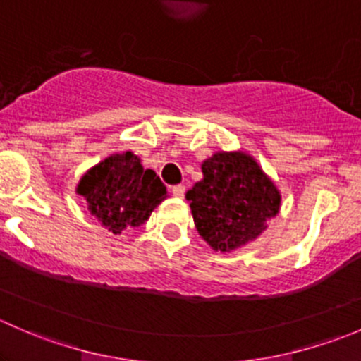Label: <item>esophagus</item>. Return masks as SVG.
I'll return each instance as SVG.
<instances>
[{"label":"esophagus","instance_id":"obj_1","mask_svg":"<svg viewBox=\"0 0 361 361\" xmlns=\"http://www.w3.org/2000/svg\"><path fill=\"white\" fill-rule=\"evenodd\" d=\"M171 192H173V195H176V197H185V185H174V187L171 188Z\"/></svg>","mask_w":361,"mask_h":361}]
</instances>
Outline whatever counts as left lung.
Here are the masks:
<instances>
[{
	"label": "left lung",
	"mask_w": 361,
	"mask_h": 361,
	"mask_svg": "<svg viewBox=\"0 0 361 361\" xmlns=\"http://www.w3.org/2000/svg\"><path fill=\"white\" fill-rule=\"evenodd\" d=\"M204 178L187 192L195 228L214 251L257 239L279 211L281 195L253 157L218 152L204 160Z\"/></svg>",
	"instance_id": "obj_1"
}]
</instances>
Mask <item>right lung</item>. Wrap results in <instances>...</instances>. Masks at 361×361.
<instances>
[{
	"mask_svg": "<svg viewBox=\"0 0 361 361\" xmlns=\"http://www.w3.org/2000/svg\"><path fill=\"white\" fill-rule=\"evenodd\" d=\"M76 192L113 234L143 225L167 197L160 178L152 169H145L133 152L111 155L87 171Z\"/></svg>",
	"mask_w": 361,
	"mask_h": 361,
	"instance_id": "1",
	"label": "right lung"
}]
</instances>
